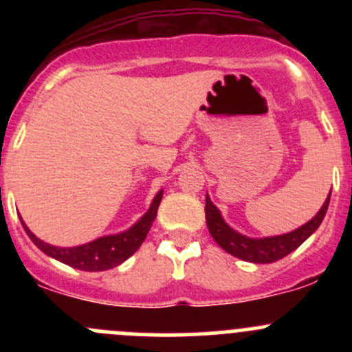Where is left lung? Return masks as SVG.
<instances>
[{"label": "left lung", "mask_w": 352, "mask_h": 352, "mask_svg": "<svg viewBox=\"0 0 352 352\" xmlns=\"http://www.w3.org/2000/svg\"><path fill=\"white\" fill-rule=\"evenodd\" d=\"M329 202L330 194L325 199L320 211L310 221L293 232L278 236H265V239H248L226 225L219 209L212 204L209 196H206V223H208V230L214 242L233 257L254 262V264H271V262L279 261L296 250L320 226L325 218V212H327Z\"/></svg>", "instance_id": "obj_1"}]
</instances>
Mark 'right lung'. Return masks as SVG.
Instances as JSON below:
<instances>
[{"label":"right lung","instance_id":"right-lung-1","mask_svg":"<svg viewBox=\"0 0 352 352\" xmlns=\"http://www.w3.org/2000/svg\"><path fill=\"white\" fill-rule=\"evenodd\" d=\"M163 197V190H160L156 194L153 202H151L150 209L144 212V216H141V219L138 223H134L129 230L122 233H117V235H109L102 236V239L94 240L90 243L78 245V247H54L51 243L42 242L41 239L34 235V233L28 230V226L25 225L22 219V226L27 232V235L30 236V240L44 252L49 257L56 258V261L63 262V264L71 265L74 269H80V271H88V272H97V271H107V269L116 267V265L122 264L124 261L131 257L138 248L141 247V243L146 239L148 232H150L151 225H153L156 218V211H158L160 201Z\"/></svg>","mask_w":352,"mask_h":352}]
</instances>
